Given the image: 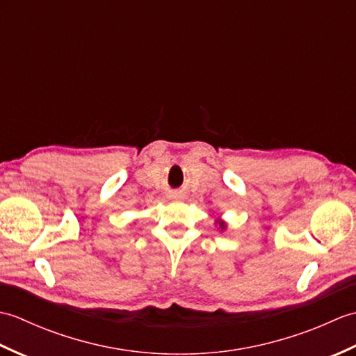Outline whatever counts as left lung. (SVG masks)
<instances>
[{"label": "left lung", "mask_w": 356, "mask_h": 356, "mask_svg": "<svg viewBox=\"0 0 356 356\" xmlns=\"http://www.w3.org/2000/svg\"><path fill=\"white\" fill-rule=\"evenodd\" d=\"M218 226H220V229H222V231H223V229L226 228V225H225L223 222H220V223H218Z\"/></svg>", "instance_id": "8db88e82"}]
</instances>
